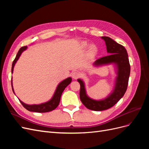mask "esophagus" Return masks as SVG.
<instances>
[{
    "instance_id": "esophagus-1",
    "label": "esophagus",
    "mask_w": 149,
    "mask_h": 149,
    "mask_svg": "<svg viewBox=\"0 0 149 149\" xmlns=\"http://www.w3.org/2000/svg\"><path fill=\"white\" fill-rule=\"evenodd\" d=\"M71 75H72V77H73V78L74 79H76L79 76V74L78 72H77V71L73 72V73H72V74H71Z\"/></svg>"
}]
</instances>
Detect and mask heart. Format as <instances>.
I'll return each instance as SVG.
<instances>
[{"mask_svg":"<svg viewBox=\"0 0 149 149\" xmlns=\"http://www.w3.org/2000/svg\"><path fill=\"white\" fill-rule=\"evenodd\" d=\"M83 46L84 47H87L88 45H87L86 43H84ZM96 52H97V49H96L95 46H91V48H90V53H91V55H94V54L96 53Z\"/></svg>","mask_w":149,"mask_h":149,"instance_id":"1","label":"heart"}]
</instances>
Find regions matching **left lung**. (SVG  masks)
<instances>
[{
	"instance_id": "obj_1",
	"label": "left lung",
	"mask_w": 149,
	"mask_h": 149,
	"mask_svg": "<svg viewBox=\"0 0 149 149\" xmlns=\"http://www.w3.org/2000/svg\"><path fill=\"white\" fill-rule=\"evenodd\" d=\"M105 41L107 52L110 55L99 58L94 63V65H102L114 63L117 67V77L113 91L102 100H94L89 97L85 90L83 81L77 79L80 84L79 97L86 107L92 111H101L109 109L114 106L123 97L127 90L130 72V66L127 50L121 45L108 37H102Z\"/></svg>"
}]
</instances>
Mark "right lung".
I'll list each match as a JSON object with an SVG mask.
<instances>
[{
    "mask_svg": "<svg viewBox=\"0 0 149 149\" xmlns=\"http://www.w3.org/2000/svg\"><path fill=\"white\" fill-rule=\"evenodd\" d=\"M26 48H27V47L26 46L22 47V48H20L19 52H18L15 60H13V61L12 63V73H13V67H14L17 61L19 60V58L20 56L21 55L22 53L24 51H25ZM71 80H72L71 78L70 77V78H68L65 79V80L63 81H61L59 84L58 85V86L56 88V89L55 92V94H54L53 97L50 100L47 102L40 104L29 105V104H25L22 101H20L19 99V100L20 103L22 104V106H23L26 109H27L29 111L36 112H47L52 111L55 109H56L57 106H58V104H59L62 93L63 92V91L67 86L71 83ZM11 84H12V91H13V93H15L14 91H13V86H12V80H11Z\"/></svg>",
    "mask_w": 149,
    "mask_h": 149,
    "instance_id": "right-lung-1",
    "label": "right lung"
}]
</instances>
